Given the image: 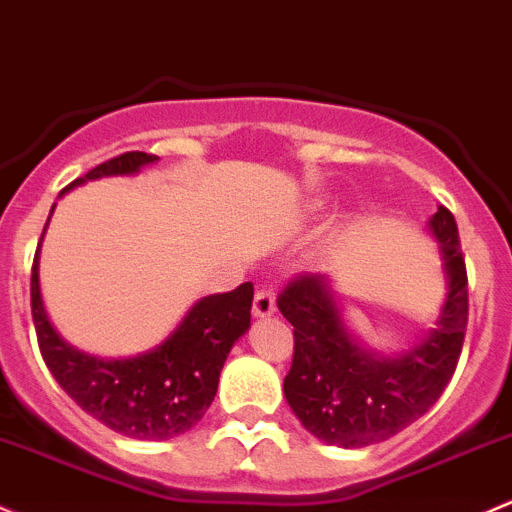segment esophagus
<instances>
[{"label": "esophagus", "instance_id": "obj_1", "mask_svg": "<svg viewBox=\"0 0 512 512\" xmlns=\"http://www.w3.org/2000/svg\"><path fill=\"white\" fill-rule=\"evenodd\" d=\"M274 311H277L274 294L270 289H260V292L255 294V301H252V314H255L257 319H265V316H272Z\"/></svg>", "mask_w": 512, "mask_h": 512}]
</instances>
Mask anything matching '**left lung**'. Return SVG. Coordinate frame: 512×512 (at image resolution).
<instances>
[{
	"instance_id": "obj_1",
	"label": "left lung",
	"mask_w": 512,
	"mask_h": 512,
	"mask_svg": "<svg viewBox=\"0 0 512 512\" xmlns=\"http://www.w3.org/2000/svg\"><path fill=\"white\" fill-rule=\"evenodd\" d=\"M427 230L439 245L446 294L434 328L407 351L365 346L326 274H301L279 294V311L294 326L284 397L316 439L343 449L380 444L417 422L449 385L469 321L466 265L449 208L439 206Z\"/></svg>"
}]
</instances>
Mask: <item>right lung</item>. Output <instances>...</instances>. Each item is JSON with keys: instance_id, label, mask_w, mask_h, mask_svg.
<instances>
[{"instance_id": "1", "label": "right lung", "mask_w": 512, "mask_h": 512, "mask_svg": "<svg viewBox=\"0 0 512 512\" xmlns=\"http://www.w3.org/2000/svg\"><path fill=\"white\" fill-rule=\"evenodd\" d=\"M154 161H159L154 154H120L75 179L61 196L105 176H134ZM41 242L31 270V314L41 355L56 383L80 410L122 437L164 441L196 427L211 407L230 348L250 328L252 284L198 299L179 326L149 351L132 358H100L71 346L53 326L41 297Z\"/></svg>"}]
</instances>
